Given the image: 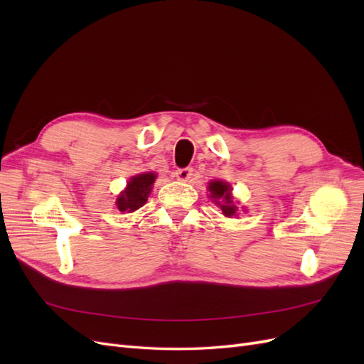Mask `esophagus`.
Segmentation results:
<instances>
[{
  "label": "esophagus",
  "instance_id": "obj_1",
  "mask_svg": "<svg viewBox=\"0 0 364 364\" xmlns=\"http://www.w3.org/2000/svg\"><path fill=\"white\" fill-rule=\"evenodd\" d=\"M174 174H176V178H178V181L186 182V181H190V178L193 176V168H190V167L179 168V170H176Z\"/></svg>",
  "mask_w": 364,
  "mask_h": 364
}]
</instances>
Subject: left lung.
I'll return each mask as SVG.
<instances>
[{"mask_svg": "<svg viewBox=\"0 0 364 364\" xmlns=\"http://www.w3.org/2000/svg\"><path fill=\"white\" fill-rule=\"evenodd\" d=\"M208 190L211 193V199H214L215 205H218L222 208L223 215L226 217H234L237 215L238 208L234 205V197H232V188H230V185L228 182L223 181H213L209 182L208 185Z\"/></svg>", "mask_w": 364, "mask_h": 364, "instance_id": "1", "label": "left lung"}]
</instances>
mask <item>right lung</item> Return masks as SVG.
<instances>
[{
	"label": "right lung",
	"mask_w": 364,
	"mask_h": 364,
	"mask_svg": "<svg viewBox=\"0 0 364 364\" xmlns=\"http://www.w3.org/2000/svg\"><path fill=\"white\" fill-rule=\"evenodd\" d=\"M156 181V174L153 171L136 174L127 182L124 191L117 197V208L121 213H134L147 202L151 186Z\"/></svg>",
	"instance_id": "add662e5"
}]
</instances>
